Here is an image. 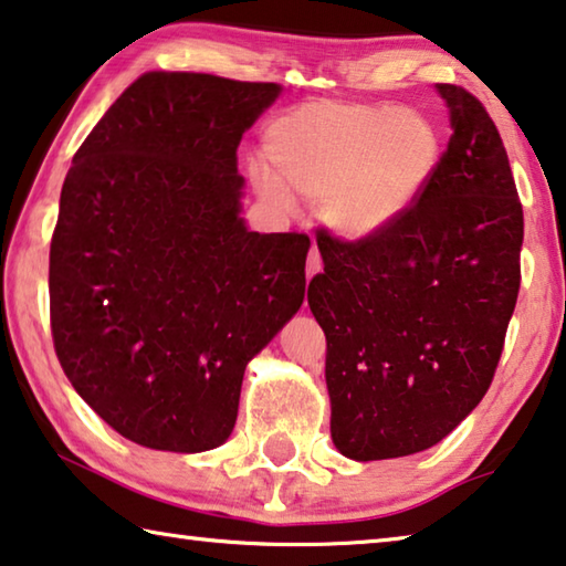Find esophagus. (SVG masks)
Segmentation results:
<instances>
[{
	"label": "esophagus",
	"mask_w": 566,
	"mask_h": 566,
	"mask_svg": "<svg viewBox=\"0 0 566 566\" xmlns=\"http://www.w3.org/2000/svg\"><path fill=\"white\" fill-rule=\"evenodd\" d=\"M317 272H322V256H319L317 247H312L310 256H307V280H312V276H315Z\"/></svg>",
	"instance_id": "1"
}]
</instances>
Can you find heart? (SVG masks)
<instances>
[{
	"mask_svg": "<svg viewBox=\"0 0 566 566\" xmlns=\"http://www.w3.org/2000/svg\"><path fill=\"white\" fill-rule=\"evenodd\" d=\"M266 158L251 178L266 201L290 191L312 203L332 231L370 239L406 217L433 181L443 158L438 123L418 107L319 101L286 113L266 133Z\"/></svg>",
	"mask_w": 566,
	"mask_h": 566,
	"instance_id": "obj_1",
	"label": "heart"
}]
</instances>
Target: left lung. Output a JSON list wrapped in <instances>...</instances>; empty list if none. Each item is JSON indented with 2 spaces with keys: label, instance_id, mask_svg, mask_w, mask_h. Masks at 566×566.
I'll return each mask as SVG.
<instances>
[{
  "label": "left lung",
  "instance_id": "left-lung-1",
  "mask_svg": "<svg viewBox=\"0 0 566 566\" xmlns=\"http://www.w3.org/2000/svg\"><path fill=\"white\" fill-rule=\"evenodd\" d=\"M436 87L453 133L420 201L378 237L317 234L307 300L327 337L329 433L353 461L426 451L479 406L522 284L504 140L469 90Z\"/></svg>",
  "mask_w": 566,
  "mask_h": 566
}]
</instances>
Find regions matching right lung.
Here are the masks:
<instances>
[{
  "mask_svg": "<svg viewBox=\"0 0 566 566\" xmlns=\"http://www.w3.org/2000/svg\"><path fill=\"white\" fill-rule=\"evenodd\" d=\"M276 83L146 73L77 148L50 244L57 360L128 441L231 436L247 363L304 300V234L249 231L237 148Z\"/></svg>",
  "mask_w": 566,
  "mask_h": 566,
  "instance_id": "obj_1",
  "label": "right lung"
}]
</instances>
